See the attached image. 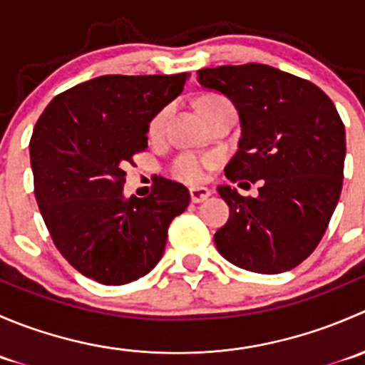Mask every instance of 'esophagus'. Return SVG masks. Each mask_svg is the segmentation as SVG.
I'll use <instances>...</instances> for the list:
<instances>
[{"label":"esophagus","mask_w":365,"mask_h":365,"mask_svg":"<svg viewBox=\"0 0 365 365\" xmlns=\"http://www.w3.org/2000/svg\"><path fill=\"white\" fill-rule=\"evenodd\" d=\"M212 196V190L206 189V187H190V200L192 203H203Z\"/></svg>","instance_id":"obj_1"}]
</instances>
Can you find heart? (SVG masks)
Returning a JSON list of instances; mask_svg holds the SVG:
<instances>
[{"mask_svg": "<svg viewBox=\"0 0 365 365\" xmlns=\"http://www.w3.org/2000/svg\"><path fill=\"white\" fill-rule=\"evenodd\" d=\"M200 108H201V113H203L205 120H208V118L213 116L215 113L224 111V109H233V106H231V102L227 101L226 97H222V95L212 93V95H205V97L201 98ZM169 111H171V108L165 106V108H162L159 113L153 114V118L148 123L150 138L153 139L160 138L162 132H164L165 121H168ZM215 164H217L215 157H210V155L200 157V155H194V153H183V155L176 157L175 162H173L171 173L175 178L182 180V182L200 183L206 178V171L212 169Z\"/></svg>", "mask_w": 365, "mask_h": 365, "instance_id": "b5f03b06", "label": "heart"}]
</instances>
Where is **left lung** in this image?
<instances>
[{"label":"left lung","instance_id":"8db88e82","mask_svg":"<svg viewBox=\"0 0 365 365\" xmlns=\"http://www.w3.org/2000/svg\"><path fill=\"white\" fill-rule=\"evenodd\" d=\"M197 81L226 95L240 116L242 138L226 176L233 183L261 180L256 197L219 187L230 219L213 237L217 251L257 274L292 270L318 247L339 201L346 157L339 113L311 81L268 65L201 68Z\"/></svg>","mask_w":365,"mask_h":365}]
</instances>
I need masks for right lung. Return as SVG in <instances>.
Listing matches in <instances>:
<instances>
[{
  "mask_svg": "<svg viewBox=\"0 0 365 365\" xmlns=\"http://www.w3.org/2000/svg\"><path fill=\"white\" fill-rule=\"evenodd\" d=\"M189 72L101 76L56 95L31 141L35 197L61 256L108 286L138 281L159 263L168 227L190 203L160 178L146 197H123L125 169L148 148V123L183 90Z\"/></svg>",
  "mask_w": 365,
  "mask_h": 365,
  "instance_id": "1",
  "label": "right lung"
}]
</instances>
